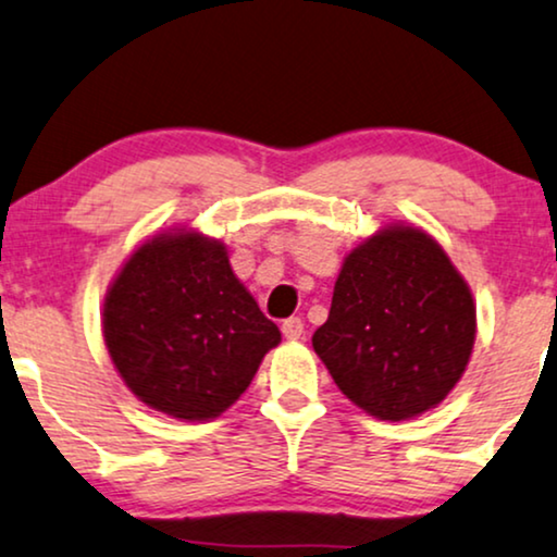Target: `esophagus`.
Segmentation results:
<instances>
[{
  "instance_id": "34e87169",
  "label": "esophagus",
  "mask_w": 557,
  "mask_h": 557,
  "mask_svg": "<svg viewBox=\"0 0 557 557\" xmlns=\"http://www.w3.org/2000/svg\"><path fill=\"white\" fill-rule=\"evenodd\" d=\"M302 334H306V326H302L300 319H285L283 321V336L285 339H302Z\"/></svg>"
}]
</instances>
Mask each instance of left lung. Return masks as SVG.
<instances>
[{"instance_id":"8db88e82","label":"left lung","mask_w":557,"mask_h":557,"mask_svg":"<svg viewBox=\"0 0 557 557\" xmlns=\"http://www.w3.org/2000/svg\"><path fill=\"white\" fill-rule=\"evenodd\" d=\"M475 302L440 244L417 226L380 228L344 257L313 349L351 404L404 421L442 404L468 368Z\"/></svg>"}]
</instances>
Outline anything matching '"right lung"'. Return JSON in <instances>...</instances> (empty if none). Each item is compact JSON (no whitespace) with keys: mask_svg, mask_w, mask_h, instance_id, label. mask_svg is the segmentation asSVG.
Wrapping results in <instances>:
<instances>
[{"mask_svg":"<svg viewBox=\"0 0 557 557\" xmlns=\"http://www.w3.org/2000/svg\"><path fill=\"white\" fill-rule=\"evenodd\" d=\"M102 336L133 396L185 421L221 417L280 344L226 246L187 228L128 257L104 295Z\"/></svg>","mask_w":557,"mask_h":557,"instance_id":"right-lung-1","label":"right lung"}]
</instances>
